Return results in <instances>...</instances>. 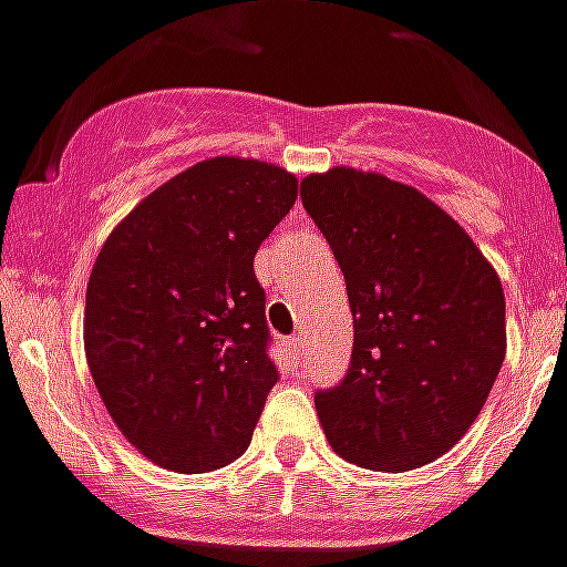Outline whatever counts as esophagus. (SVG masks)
Masks as SVG:
<instances>
[{
	"instance_id": "1",
	"label": "esophagus",
	"mask_w": 567,
	"mask_h": 567,
	"mask_svg": "<svg viewBox=\"0 0 567 567\" xmlns=\"http://www.w3.org/2000/svg\"><path fill=\"white\" fill-rule=\"evenodd\" d=\"M301 338H289L287 341V350H289V355H292V361H301Z\"/></svg>"
}]
</instances>
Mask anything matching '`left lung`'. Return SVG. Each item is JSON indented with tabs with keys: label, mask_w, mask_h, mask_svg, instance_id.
Here are the masks:
<instances>
[{
	"label": "left lung",
	"mask_w": 567,
	"mask_h": 567,
	"mask_svg": "<svg viewBox=\"0 0 567 567\" xmlns=\"http://www.w3.org/2000/svg\"><path fill=\"white\" fill-rule=\"evenodd\" d=\"M350 295L352 358L318 390L332 450L415 471L476 422L505 361V292L471 235L413 186L338 166L301 183Z\"/></svg>",
	"instance_id": "8db88e82"
}]
</instances>
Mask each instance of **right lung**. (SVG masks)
Listing matches in <instances>:
<instances>
[{
  "label": "right lung",
  "mask_w": 567,
  "mask_h": 567,
  "mask_svg": "<svg viewBox=\"0 0 567 567\" xmlns=\"http://www.w3.org/2000/svg\"><path fill=\"white\" fill-rule=\"evenodd\" d=\"M298 181L212 157L111 231L85 292V358L114 424L174 473L235 462L278 381L255 255Z\"/></svg>",
  "instance_id": "1"
}]
</instances>
